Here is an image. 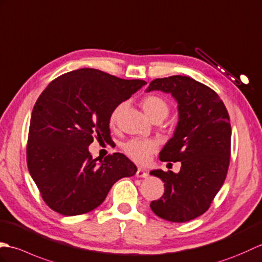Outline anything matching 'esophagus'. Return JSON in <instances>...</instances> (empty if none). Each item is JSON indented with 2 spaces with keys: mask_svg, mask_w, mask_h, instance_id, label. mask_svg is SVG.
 Instances as JSON below:
<instances>
[{
  "mask_svg": "<svg viewBox=\"0 0 262 262\" xmlns=\"http://www.w3.org/2000/svg\"><path fill=\"white\" fill-rule=\"evenodd\" d=\"M136 176L139 177V178H147V177H148V173H147L146 171H144V170L142 169V168L139 167L137 172H136Z\"/></svg>",
  "mask_w": 262,
  "mask_h": 262,
  "instance_id": "obj_1",
  "label": "esophagus"
}]
</instances>
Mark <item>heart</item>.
<instances>
[{
    "label": "heart",
    "instance_id": "1",
    "mask_svg": "<svg viewBox=\"0 0 262 262\" xmlns=\"http://www.w3.org/2000/svg\"><path fill=\"white\" fill-rule=\"evenodd\" d=\"M144 113L151 121H164L169 114V105L165 98L158 95H149L143 98L141 103ZM122 105L116 106L110 115V124L114 125L118 121ZM123 150L127 157L139 164L148 161L150 155L156 150V144L150 140L132 139L123 144Z\"/></svg>",
    "mask_w": 262,
    "mask_h": 262
}]
</instances>
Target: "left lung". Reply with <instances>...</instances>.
<instances>
[{"instance_id":"left-lung-1","label":"left lung","mask_w":262,"mask_h":262,"mask_svg":"<svg viewBox=\"0 0 262 262\" xmlns=\"http://www.w3.org/2000/svg\"><path fill=\"white\" fill-rule=\"evenodd\" d=\"M171 94L178 104V123L161 149V161H180L179 172L155 169L165 193L150 203L152 212L183 223L205 213L225 180L230 164L231 124L224 103L210 87L188 76L157 78L146 92Z\"/></svg>"}]
</instances>
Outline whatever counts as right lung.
Here are the masks:
<instances>
[{
	"instance_id": "1",
	"label": "right lung",
	"mask_w": 262,
	"mask_h": 262,
	"mask_svg": "<svg viewBox=\"0 0 262 262\" xmlns=\"http://www.w3.org/2000/svg\"><path fill=\"white\" fill-rule=\"evenodd\" d=\"M147 83L122 79L94 68L61 75L46 87L32 110L27 162L43 201L55 212L74 216L91 212L137 166L123 154L93 158L94 137H110V115Z\"/></svg>"
}]
</instances>
